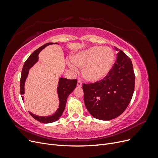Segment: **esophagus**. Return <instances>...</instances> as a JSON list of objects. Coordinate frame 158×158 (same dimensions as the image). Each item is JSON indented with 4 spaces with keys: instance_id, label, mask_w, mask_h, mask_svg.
<instances>
[{
    "instance_id": "esophagus-1",
    "label": "esophagus",
    "mask_w": 158,
    "mask_h": 158,
    "mask_svg": "<svg viewBox=\"0 0 158 158\" xmlns=\"http://www.w3.org/2000/svg\"><path fill=\"white\" fill-rule=\"evenodd\" d=\"M82 82H81V80H78V82H77V85L78 87H81L82 86Z\"/></svg>"
}]
</instances>
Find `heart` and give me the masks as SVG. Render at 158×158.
Segmentation results:
<instances>
[{"label":"heart","mask_w":158,"mask_h":158,"mask_svg":"<svg viewBox=\"0 0 158 158\" xmlns=\"http://www.w3.org/2000/svg\"><path fill=\"white\" fill-rule=\"evenodd\" d=\"M114 63V53L109 47L94 46L80 52L69 60V66L78 70L85 66L83 75L87 80L97 82L109 74Z\"/></svg>","instance_id":"obj_1"}]
</instances>
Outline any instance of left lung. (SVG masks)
Listing matches in <instances>:
<instances>
[{"label":"left lung","instance_id":"obj_1","mask_svg":"<svg viewBox=\"0 0 158 158\" xmlns=\"http://www.w3.org/2000/svg\"><path fill=\"white\" fill-rule=\"evenodd\" d=\"M114 49L118 52L109 74L102 80L82 85L85 106L99 120H111L121 115L135 91V74L130 57L116 47Z\"/></svg>","mask_w":158,"mask_h":158}]
</instances>
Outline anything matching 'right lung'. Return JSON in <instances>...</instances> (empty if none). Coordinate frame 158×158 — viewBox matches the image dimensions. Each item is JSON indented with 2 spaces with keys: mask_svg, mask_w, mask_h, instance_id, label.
Returning <instances> with one entry per match:
<instances>
[{
  "mask_svg": "<svg viewBox=\"0 0 158 158\" xmlns=\"http://www.w3.org/2000/svg\"><path fill=\"white\" fill-rule=\"evenodd\" d=\"M53 44L52 43H48L43 46L40 47V48H38L37 50H35L33 53L31 54V55L28 57V59L26 60L24 64H23V69L22 70V74L20 78V94L21 95L24 94V83L26 79L28 74V72H29V69L31 67V66L34 64L38 60V55H39L40 52L44 49L45 47L49 45ZM77 84V80H69L66 78H60L59 83L58 85V95L59 97V107L57 109V111L52 114L51 116H47V117H40L35 115V114H33L30 112V114L31 116L34 118L35 120L37 121H40L43 123H50L55 122L58 120L59 117L62 115L64 110L65 109L66 103L67 101V98L70 93L73 92V90L76 86ZM23 98V97H22Z\"/></svg>",
  "mask_w": 158,
  "mask_h": 158,
  "instance_id": "right-lung-1",
  "label": "right lung"
}]
</instances>
